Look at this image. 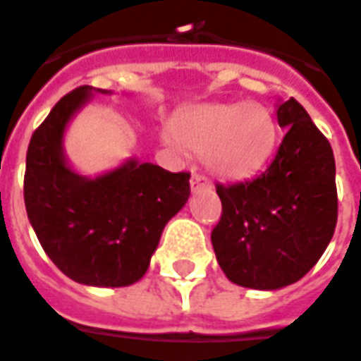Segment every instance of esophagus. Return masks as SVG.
Segmentation results:
<instances>
[{
  "label": "esophagus",
  "instance_id": "34e87169",
  "mask_svg": "<svg viewBox=\"0 0 361 361\" xmlns=\"http://www.w3.org/2000/svg\"><path fill=\"white\" fill-rule=\"evenodd\" d=\"M210 180L202 174H195L191 178V191L192 192H199L202 189H210Z\"/></svg>",
  "mask_w": 361,
  "mask_h": 361
}]
</instances>
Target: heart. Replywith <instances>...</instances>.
I'll return each instance as SVG.
<instances>
[{
    "label": "heart",
    "instance_id": "heart-1",
    "mask_svg": "<svg viewBox=\"0 0 361 361\" xmlns=\"http://www.w3.org/2000/svg\"><path fill=\"white\" fill-rule=\"evenodd\" d=\"M169 142L206 155L208 169L225 180L257 174L276 144V123L263 104H204L176 115Z\"/></svg>",
    "mask_w": 361,
    "mask_h": 361
}]
</instances>
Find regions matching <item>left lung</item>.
Segmentation results:
<instances>
[{
    "label": "left lung",
    "mask_w": 361,
    "mask_h": 361,
    "mask_svg": "<svg viewBox=\"0 0 361 361\" xmlns=\"http://www.w3.org/2000/svg\"><path fill=\"white\" fill-rule=\"evenodd\" d=\"M284 137L255 180L216 185L221 219L212 246L225 276L252 290L301 280L326 252L337 225L334 149L305 107L279 100Z\"/></svg>",
    "instance_id": "obj_1"
}]
</instances>
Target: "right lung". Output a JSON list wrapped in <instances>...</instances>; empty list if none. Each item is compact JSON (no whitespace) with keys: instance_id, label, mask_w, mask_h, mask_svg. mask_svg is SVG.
<instances>
[{"instance_id":"right-lung-1","label":"right lung","mask_w":361,"mask_h":361,"mask_svg":"<svg viewBox=\"0 0 361 361\" xmlns=\"http://www.w3.org/2000/svg\"><path fill=\"white\" fill-rule=\"evenodd\" d=\"M96 92L111 90L89 85L71 90L34 132L24 202L37 240L68 279L123 288L145 274L164 225L189 199L191 174H172L137 159L96 178L71 169L64 153L66 128Z\"/></svg>"}]
</instances>
